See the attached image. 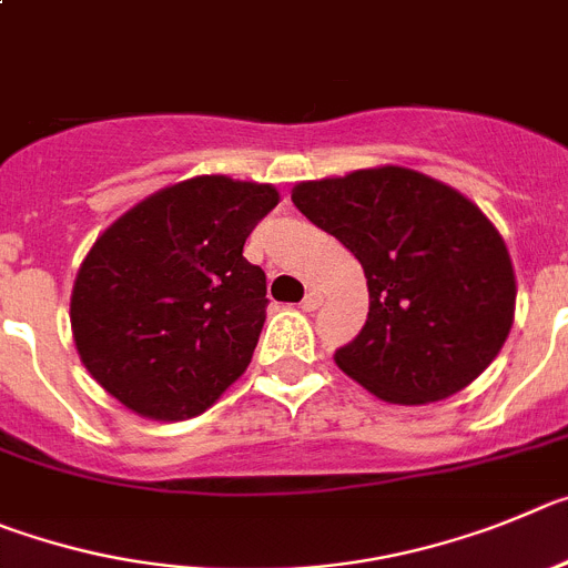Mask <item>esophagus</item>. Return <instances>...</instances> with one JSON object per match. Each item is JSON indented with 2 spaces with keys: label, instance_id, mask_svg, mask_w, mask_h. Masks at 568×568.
I'll list each match as a JSON object with an SVG mask.
<instances>
[{
  "label": "esophagus",
  "instance_id": "esophagus-1",
  "mask_svg": "<svg viewBox=\"0 0 568 568\" xmlns=\"http://www.w3.org/2000/svg\"><path fill=\"white\" fill-rule=\"evenodd\" d=\"M322 305V291L311 288L303 300V311H316Z\"/></svg>",
  "mask_w": 568,
  "mask_h": 568
}]
</instances>
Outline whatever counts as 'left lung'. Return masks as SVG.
<instances>
[{
	"label": "left lung",
	"mask_w": 568,
	"mask_h": 568,
	"mask_svg": "<svg viewBox=\"0 0 568 568\" xmlns=\"http://www.w3.org/2000/svg\"><path fill=\"white\" fill-rule=\"evenodd\" d=\"M291 201L365 268V328L334 354L351 379L424 405L487 371L513 328L515 274L481 209L402 166L305 181Z\"/></svg>",
	"instance_id": "obj_1"
}]
</instances>
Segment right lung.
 I'll use <instances>...</instances> for the list:
<instances>
[{
	"instance_id": "obj_1",
	"label": "right lung",
	"mask_w": 568,
	"mask_h": 568,
	"mask_svg": "<svg viewBox=\"0 0 568 568\" xmlns=\"http://www.w3.org/2000/svg\"><path fill=\"white\" fill-rule=\"evenodd\" d=\"M277 189L203 175L112 223L79 268L70 322L95 382L141 416H201L252 362L265 272L243 257Z\"/></svg>"
}]
</instances>
